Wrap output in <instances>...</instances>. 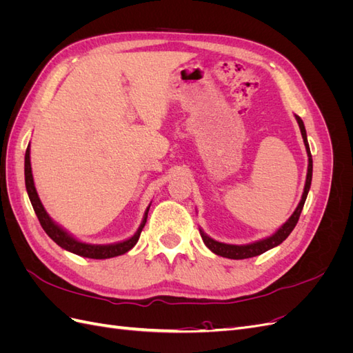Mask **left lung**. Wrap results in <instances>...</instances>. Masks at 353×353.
<instances>
[{
  "instance_id": "8db88e82",
  "label": "left lung",
  "mask_w": 353,
  "mask_h": 353,
  "mask_svg": "<svg viewBox=\"0 0 353 353\" xmlns=\"http://www.w3.org/2000/svg\"><path fill=\"white\" fill-rule=\"evenodd\" d=\"M296 119H297L299 128H301V132H302V137H303V143H305L307 157H309L306 184H305V190H303V196H302L301 203H299V206L296 208V210H294L293 215L290 216V219H288L279 231H276L275 234H272L271 237L265 239V240H261V241L252 243V244H248V245H234V244L219 243V241H215V240H212L210 237H208L206 234L200 230V236H201L203 241H205V244L215 254L222 256V258H228V259H248V258H253V256L262 254L266 250L275 248V245L281 244L288 236H290V232L296 227L299 218H301V213H302V209H303V205H305V200L307 197V191H309V188H311V181H312V154H311V150H309L305 125H303L302 119L299 116H296Z\"/></svg>"
}]
</instances>
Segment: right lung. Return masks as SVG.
Masks as SVG:
<instances>
[{
	"mask_svg": "<svg viewBox=\"0 0 353 353\" xmlns=\"http://www.w3.org/2000/svg\"><path fill=\"white\" fill-rule=\"evenodd\" d=\"M25 184H26V191L29 200L32 203V208H34L38 221L41 223V227L44 228V231L48 234V237L57 243L61 249L69 250L74 254L83 256V258H91V259H109L114 258V256H119L126 253L128 250H131L134 245L137 244L138 239H140V234L147 222V215H148V209L145 210L144 219L141 222L140 228L134 234L131 239H128L122 243H116V244H109V245H92V244H85L78 240H74L70 237L66 231H63L59 225H56L54 222L51 221V218L47 215V212L42 206V203L37 194V190L34 185V176H32V168H30V159H29V145L26 148V154H25Z\"/></svg>",
	"mask_w": 353,
	"mask_h": 353,
	"instance_id": "1",
	"label": "right lung"
}]
</instances>
